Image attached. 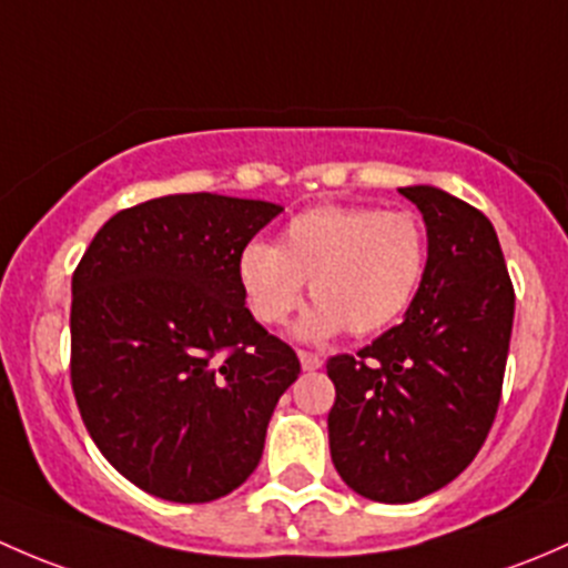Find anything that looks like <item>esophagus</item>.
Segmentation results:
<instances>
[{
	"label": "esophagus",
	"mask_w": 568,
	"mask_h": 568,
	"mask_svg": "<svg viewBox=\"0 0 568 568\" xmlns=\"http://www.w3.org/2000/svg\"><path fill=\"white\" fill-rule=\"evenodd\" d=\"M297 358H301V366L306 372H314V369H320V366H323V355L308 353V349H297Z\"/></svg>",
	"instance_id": "obj_1"
}]
</instances>
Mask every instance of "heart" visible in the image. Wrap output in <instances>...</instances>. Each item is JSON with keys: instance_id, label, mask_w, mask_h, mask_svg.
Masks as SVG:
<instances>
[{"instance_id": "obj_1", "label": "heart", "mask_w": 568, "mask_h": 568, "mask_svg": "<svg viewBox=\"0 0 568 568\" xmlns=\"http://www.w3.org/2000/svg\"><path fill=\"white\" fill-rule=\"evenodd\" d=\"M429 262L426 224L410 210L320 204L284 226L278 245L254 241L237 256V282L251 314L282 325L312 284L314 308L297 325L303 338L347 327L374 336L410 308Z\"/></svg>"}]
</instances>
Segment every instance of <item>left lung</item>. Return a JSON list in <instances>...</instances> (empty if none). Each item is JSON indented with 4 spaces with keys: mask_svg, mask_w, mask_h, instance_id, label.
Instances as JSON below:
<instances>
[{
    "mask_svg": "<svg viewBox=\"0 0 568 568\" xmlns=\"http://www.w3.org/2000/svg\"><path fill=\"white\" fill-rule=\"evenodd\" d=\"M420 210L429 262L418 295L358 355L327 358L336 402L331 459L377 503L437 493L481 452L500 405L514 286L487 215L432 185L399 189Z\"/></svg>",
    "mask_w": 568,
    "mask_h": 568,
    "instance_id": "8db88e82",
    "label": "left lung"
}]
</instances>
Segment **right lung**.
<instances>
[{"label": "right lung", "instance_id": "add662e5", "mask_svg": "<svg viewBox=\"0 0 568 568\" xmlns=\"http://www.w3.org/2000/svg\"><path fill=\"white\" fill-rule=\"evenodd\" d=\"M282 207L174 194L111 215L73 271L70 385L114 470L155 498H224L256 470L295 349L245 308L237 256Z\"/></svg>", "mask_w": 568, "mask_h": 568}]
</instances>
